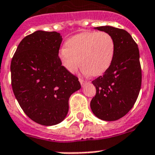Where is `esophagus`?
<instances>
[{"instance_id": "esophagus-1", "label": "esophagus", "mask_w": 155, "mask_h": 155, "mask_svg": "<svg viewBox=\"0 0 155 155\" xmlns=\"http://www.w3.org/2000/svg\"><path fill=\"white\" fill-rule=\"evenodd\" d=\"M79 81H80V84H81V85H82V86H84V84H85V81L84 80H83V79H79Z\"/></svg>"}]
</instances>
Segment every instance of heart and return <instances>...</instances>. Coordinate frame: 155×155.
Listing matches in <instances>:
<instances>
[{
	"label": "heart",
	"mask_w": 155,
	"mask_h": 155,
	"mask_svg": "<svg viewBox=\"0 0 155 155\" xmlns=\"http://www.w3.org/2000/svg\"><path fill=\"white\" fill-rule=\"evenodd\" d=\"M58 51V59L68 72L74 73L80 65L86 75H103L113 64L116 43L106 32L87 31L70 38Z\"/></svg>",
	"instance_id": "heart-1"
}]
</instances>
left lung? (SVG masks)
Returning a JSON list of instances; mask_svg holds the SVG:
<instances>
[{
	"mask_svg": "<svg viewBox=\"0 0 155 155\" xmlns=\"http://www.w3.org/2000/svg\"><path fill=\"white\" fill-rule=\"evenodd\" d=\"M95 29L113 36L116 54L109 69L92 81L97 93L90 106L99 119L113 121L129 113L139 94L142 85L139 50L132 36L125 30L110 25Z\"/></svg>",
	"mask_w": 155,
	"mask_h": 155,
	"instance_id": "8db88e82",
	"label": "left lung"
}]
</instances>
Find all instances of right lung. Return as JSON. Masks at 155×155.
<instances>
[{
    "instance_id": "right-lung-1",
    "label": "right lung",
    "mask_w": 155,
    "mask_h": 155,
    "mask_svg": "<svg viewBox=\"0 0 155 155\" xmlns=\"http://www.w3.org/2000/svg\"><path fill=\"white\" fill-rule=\"evenodd\" d=\"M62 40L59 33L37 30L21 41L11 61L16 99L31 120L47 126L65 119L69 98L81 87L58 59Z\"/></svg>"
}]
</instances>
